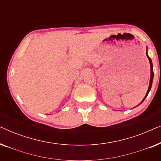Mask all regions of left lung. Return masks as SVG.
Returning a JSON list of instances; mask_svg holds the SVG:
<instances>
[{"label":"left lung","instance_id":"1","mask_svg":"<svg viewBox=\"0 0 161 161\" xmlns=\"http://www.w3.org/2000/svg\"><path fill=\"white\" fill-rule=\"evenodd\" d=\"M147 49H148V48L147 47V52H146V53H147V58H148V59H149V64H150V69H151V71H150V72H151V74H150V80H149V88H148V90H147V94H146V95H145V97H144V99H143V100L142 101V102H141L139 104H138V105H139L140 104H142V103L144 102V100H145V99H146V97H147V95H148V94H149V91H150V89H151V87H152V85H153V77H154V72H153V62H152V60H151V58H149V56H148V54H147ZM137 105V106H138Z\"/></svg>","mask_w":161,"mask_h":161}]
</instances>
